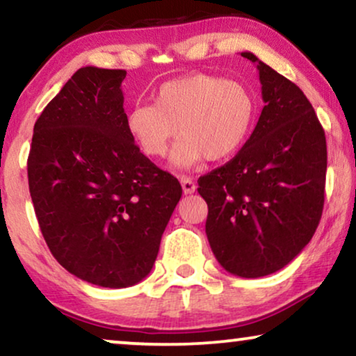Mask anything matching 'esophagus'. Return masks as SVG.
<instances>
[{
	"label": "esophagus",
	"mask_w": 356,
	"mask_h": 356,
	"mask_svg": "<svg viewBox=\"0 0 356 356\" xmlns=\"http://www.w3.org/2000/svg\"><path fill=\"white\" fill-rule=\"evenodd\" d=\"M181 188H183L184 194H193L194 191H196V183H194L191 178L183 177L181 178Z\"/></svg>",
	"instance_id": "34e87169"
}]
</instances>
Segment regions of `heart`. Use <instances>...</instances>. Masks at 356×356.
<instances>
[{"mask_svg": "<svg viewBox=\"0 0 356 356\" xmlns=\"http://www.w3.org/2000/svg\"><path fill=\"white\" fill-rule=\"evenodd\" d=\"M257 99L243 82L212 74H188L163 82L154 104H136L126 113V129L150 159L167 155L178 136L172 165L191 168L204 160L235 155L250 138Z\"/></svg>", "mask_w": 356, "mask_h": 356, "instance_id": "1", "label": "heart"}]
</instances>
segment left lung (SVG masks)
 I'll use <instances>...</instances> for the list:
<instances>
[{"label": "left lung", "instance_id": "8db88e82", "mask_svg": "<svg viewBox=\"0 0 356 356\" xmlns=\"http://www.w3.org/2000/svg\"><path fill=\"white\" fill-rule=\"evenodd\" d=\"M264 108L243 149L199 178L213 256L233 275L285 267L313 238L324 207L327 145L313 105L293 82L257 60Z\"/></svg>", "mask_w": 356, "mask_h": 356}]
</instances>
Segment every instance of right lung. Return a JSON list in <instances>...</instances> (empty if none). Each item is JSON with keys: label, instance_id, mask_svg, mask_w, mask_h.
I'll use <instances>...</instances> for the list:
<instances>
[{"label": "right lung", "instance_id": "obj_1", "mask_svg": "<svg viewBox=\"0 0 356 356\" xmlns=\"http://www.w3.org/2000/svg\"><path fill=\"white\" fill-rule=\"evenodd\" d=\"M124 70H77L33 126L29 189L42 235L72 275L106 289L152 270L183 189L126 129Z\"/></svg>", "mask_w": 356, "mask_h": 356}]
</instances>
